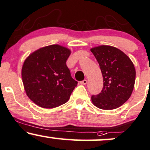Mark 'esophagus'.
<instances>
[{
    "instance_id": "esophagus-1",
    "label": "esophagus",
    "mask_w": 150,
    "mask_h": 150,
    "mask_svg": "<svg viewBox=\"0 0 150 150\" xmlns=\"http://www.w3.org/2000/svg\"><path fill=\"white\" fill-rule=\"evenodd\" d=\"M87 83V80H82V81H81L80 82V84L81 85H86V84Z\"/></svg>"
}]
</instances>
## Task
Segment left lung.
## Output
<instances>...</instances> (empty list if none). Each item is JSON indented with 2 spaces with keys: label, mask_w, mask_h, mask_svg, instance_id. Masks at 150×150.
Segmentation results:
<instances>
[{
  "label": "left lung",
  "mask_w": 150,
  "mask_h": 150,
  "mask_svg": "<svg viewBox=\"0 0 150 150\" xmlns=\"http://www.w3.org/2000/svg\"><path fill=\"white\" fill-rule=\"evenodd\" d=\"M102 73L104 87L92 96L93 104L104 110L120 107L131 96L135 81V69L130 58L120 49L102 45L91 49Z\"/></svg>",
  "instance_id": "1"
}]
</instances>
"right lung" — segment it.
I'll return each instance as SVG.
<instances>
[{"instance_id": "obj_1", "label": "right lung", "mask_w": 150, "mask_h": 150, "mask_svg": "<svg viewBox=\"0 0 150 150\" xmlns=\"http://www.w3.org/2000/svg\"><path fill=\"white\" fill-rule=\"evenodd\" d=\"M70 49L53 44L31 53L24 62L22 79L27 97L45 108L57 107L69 100L77 85L66 61Z\"/></svg>"}]
</instances>
